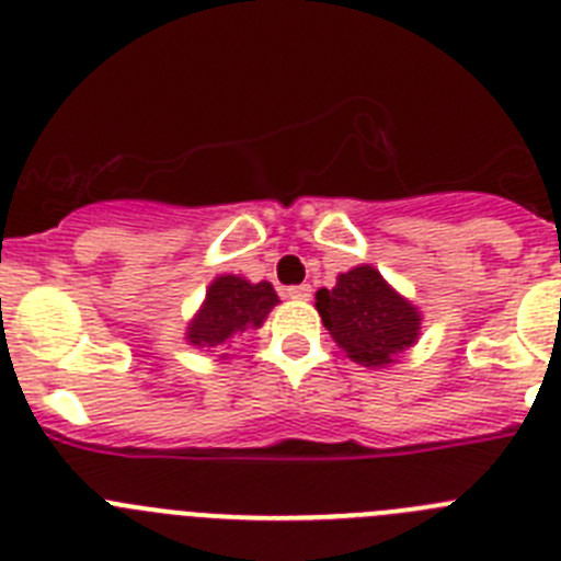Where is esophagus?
I'll return each instance as SVG.
<instances>
[{
  "label": "esophagus",
  "instance_id": "esophagus-1",
  "mask_svg": "<svg viewBox=\"0 0 561 561\" xmlns=\"http://www.w3.org/2000/svg\"><path fill=\"white\" fill-rule=\"evenodd\" d=\"M312 296V287L310 285H293L287 287V298H296V301H307Z\"/></svg>",
  "mask_w": 561,
  "mask_h": 561
}]
</instances>
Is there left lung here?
<instances>
[{
	"instance_id": "8db88e82",
	"label": "left lung",
	"mask_w": 561,
	"mask_h": 561,
	"mask_svg": "<svg viewBox=\"0 0 561 561\" xmlns=\"http://www.w3.org/2000/svg\"><path fill=\"white\" fill-rule=\"evenodd\" d=\"M316 310L334 343L365 368H385L412 348L421 334V312L392 290L374 265L337 276L332 290L316 293Z\"/></svg>"
}]
</instances>
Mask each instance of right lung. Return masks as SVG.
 Here are the masks:
<instances>
[{"instance_id":"add662e5","label":"right lung","mask_w":561,"mask_h":561,"mask_svg":"<svg viewBox=\"0 0 561 561\" xmlns=\"http://www.w3.org/2000/svg\"><path fill=\"white\" fill-rule=\"evenodd\" d=\"M279 305L271 282L251 285L243 276H218L207 287L202 310L187 323V343L196 348H218L232 343L245 329H260L268 312Z\"/></svg>"}]
</instances>
